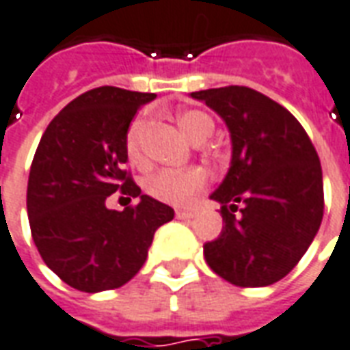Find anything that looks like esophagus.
Instances as JSON below:
<instances>
[{
    "label": "esophagus",
    "mask_w": 350,
    "mask_h": 350,
    "mask_svg": "<svg viewBox=\"0 0 350 350\" xmlns=\"http://www.w3.org/2000/svg\"><path fill=\"white\" fill-rule=\"evenodd\" d=\"M195 210H176V216L180 217V219H191V217H195Z\"/></svg>",
    "instance_id": "obj_1"
}]
</instances>
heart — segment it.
Instances as JSON below:
<instances>
[{"instance_id":"1","label":"heart","mask_w":350,"mask_h":350,"mask_svg":"<svg viewBox=\"0 0 350 350\" xmlns=\"http://www.w3.org/2000/svg\"><path fill=\"white\" fill-rule=\"evenodd\" d=\"M178 124L185 134V138L193 144H202L206 142L210 134L214 133V119L199 111V109H183L178 116ZM146 126L144 117H136L124 138V151L131 163H140V138ZM206 185V174L200 168H187V170H161L153 174L146 182V191L153 199L182 206L191 202V199Z\"/></svg>"}]
</instances>
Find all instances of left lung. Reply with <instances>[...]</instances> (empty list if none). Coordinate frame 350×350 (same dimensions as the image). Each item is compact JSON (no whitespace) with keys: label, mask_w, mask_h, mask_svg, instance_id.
I'll return each mask as SVG.
<instances>
[{"label":"left lung","mask_w":350,"mask_h":350,"mask_svg":"<svg viewBox=\"0 0 350 350\" xmlns=\"http://www.w3.org/2000/svg\"><path fill=\"white\" fill-rule=\"evenodd\" d=\"M224 119L231 165L210 199L224 227L204 260L234 286L260 288L284 278L319 233L324 214L322 168L299 121L248 87L191 92Z\"/></svg>","instance_id":"obj_1"}]
</instances>
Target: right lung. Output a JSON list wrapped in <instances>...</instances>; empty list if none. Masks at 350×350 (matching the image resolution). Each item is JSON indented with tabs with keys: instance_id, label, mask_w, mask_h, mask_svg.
Segmentation results:
<instances>
[{
	"instance_id": "1",
	"label": "right lung",
	"mask_w": 350,
	"mask_h": 350,
	"mask_svg": "<svg viewBox=\"0 0 350 350\" xmlns=\"http://www.w3.org/2000/svg\"><path fill=\"white\" fill-rule=\"evenodd\" d=\"M153 92L98 87L72 100L41 136L26 208L43 261L66 284L98 294L126 284L146 263L153 234L174 210L144 195L124 170V138ZM121 191L139 204L123 213L105 200Z\"/></svg>"
}]
</instances>
